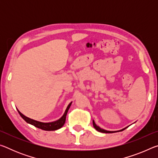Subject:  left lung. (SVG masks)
Wrapping results in <instances>:
<instances>
[{"label": "left lung", "mask_w": 158, "mask_h": 158, "mask_svg": "<svg viewBox=\"0 0 158 158\" xmlns=\"http://www.w3.org/2000/svg\"><path fill=\"white\" fill-rule=\"evenodd\" d=\"M93 127H95V129L96 130H98V132H103V133H114V132H117V131H107V130H105L102 129V128H100V127L98 126V125L95 123L94 121H93ZM125 128H126V127H125ZM125 128H124V129H123V130H120V131L123 130H125Z\"/></svg>", "instance_id": "left-lung-1"}]
</instances>
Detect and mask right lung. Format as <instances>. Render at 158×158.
I'll return each instance as SVG.
<instances>
[{"mask_svg":"<svg viewBox=\"0 0 158 158\" xmlns=\"http://www.w3.org/2000/svg\"><path fill=\"white\" fill-rule=\"evenodd\" d=\"M71 104H72V102L69 104L68 107H67L66 110L65 111V113H64L63 116L61 117L60 119H58V121L51 122V123H42V122L37 121H35V120L31 119V118H30L26 117V116H24V115L21 114L19 110H18V112H19V114H20L21 118H22L24 120L26 123H28L33 125L35 127L40 128V129H41V130H47V131H53V130H56L60 129V128L62 127L64 125V124H65L67 114H68L69 109V107H70Z\"/></svg>","mask_w":158,"mask_h":158,"instance_id":"1","label":"right lung"}]
</instances>
